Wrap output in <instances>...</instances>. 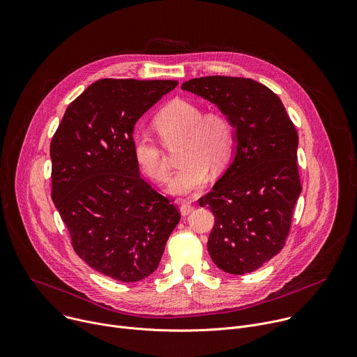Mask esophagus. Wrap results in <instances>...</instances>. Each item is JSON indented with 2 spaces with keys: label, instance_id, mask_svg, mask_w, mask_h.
Masks as SVG:
<instances>
[{
  "label": "esophagus",
  "instance_id": "obj_1",
  "mask_svg": "<svg viewBox=\"0 0 357 357\" xmlns=\"http://www.w3.org/2000/svg\"><path fill=\"white\" fill-rule=\"evenodd\" d=\"M194 209V206L191 205V204H188V202H184V204H181V206H180V212H181V215H188V213L191 212Z\"/></svg>",
  "mask_w": 357,
  "mask_h": 357
}]
</instances>
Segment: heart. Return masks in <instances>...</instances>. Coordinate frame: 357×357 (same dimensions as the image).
I'll list each match as a JSON object with an SVG mask.
<instances>
[{"mask_svg": "<svg viewBox=\"0 0 357 357\" xmlns=\"http://www.w3.org/2000/svg\"><path fill=\"white\" fill-rule=\"evenodd\" d=\"M153 128L167 149L177 146L176 158L181 166L167 185L172 195L184 197L201 190L206 181V172H222L232 158L234 125L220 111L202 112L197 104L174 98L155 115ZM133 156L142 173L151 180H167L169 163L151 135L140 133L135 137Z\"/></svg>", "mask_w": 357, "mask_h": 357, "instance_id": "b5f03b06", "label": "heart"}]
</instances>
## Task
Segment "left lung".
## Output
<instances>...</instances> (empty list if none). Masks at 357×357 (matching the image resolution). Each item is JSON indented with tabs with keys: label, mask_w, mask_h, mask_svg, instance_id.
<instances>
[{
	"label": "left lung",
	"mask_w": 357,
	"mask_h": 357,
	"mask_svg": "<svg viewBox=\"0 0 357 357\" xmlns=\"http://www.w3.org/2000/svg\"><path fill=\"white\" fill-rule=\"evenodd\" d=\"M215 104L236 128V155L198 199L215 217L208 252L221 270L246 274L274 257L290 234L301 192L298 133L281 100L245 77L206 76L181 86Z\"/></svg>",
	"instance_id": "left-lung-1"
}]
</instances>
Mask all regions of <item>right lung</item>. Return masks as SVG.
<instances>
[{
    "label": "right lung",
    "mask_w": 357,
    "mask_h": 357,
    "mask_svg": "<svg viewBox=\"0 0 357 357\" xmlns=\"http://www.w3.org/2000/svg\"><path fill=\"white\" fill-rule=\"evenodd\" d=\"M174 80L102 79L67 107L50 142L52 199L75 252L123 282L151 275L180 211L139 174L136 121Z\"/></svg>",
    "instance_id": "1"
}]
</instances>
